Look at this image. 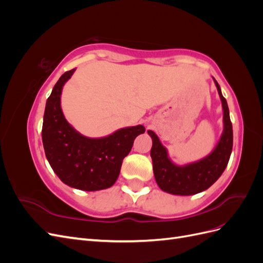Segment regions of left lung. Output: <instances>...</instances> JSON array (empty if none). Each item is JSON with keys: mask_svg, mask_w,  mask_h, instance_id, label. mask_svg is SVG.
<instances>
[{"mask_svg": "<svg viewBox=\"0 0 263 263\" xmlns=\"http://www.w3.org/2000/svg\"><path fill=\"white\" fill-rule=\"evenodd\" d=\"M214 82L224 110V130L218 144L209 156L185 165L174 164L168 158V151L162 146L157 135L153 130H148L153 138L150 156L153 159L155 178L159 187L166 193L193 195L203 192L217 181L228 164L233 150V125L226 99L222 97L220 86L215 79Z\"/></svg>", "mask_w": 263, "mask_h": 263, "instance_id": "8db88e82", "label": "left lung"}]
</instances>
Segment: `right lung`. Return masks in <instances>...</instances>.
<instances>
[{
  "label": "right lung",
  "mask_w": 263,
  "mask_h": 263,
  "mask_svg": "<svg viewBox=\"0 0 263 263\" xmlns=\"http://www.w3.org/2000/svg\"><path fill=\"white\" fill-rule=\"evenodd\" d=\"M76 69L63 73L47 100L43 145L54 173L65 184L83 191H99L116 182L123 159L129 154L134 140L145 127H126L103 138H89L78 133L63 116L60 98L62 87Z\"/></svg>",
  "instance_id": "1"
}]
</instances>
